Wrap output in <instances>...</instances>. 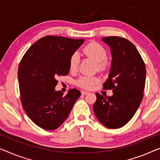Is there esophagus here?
I'll return each instance as SVG.
<instances>
[{"label": "esophagus", "mask_w": 160, "mask_h": 160, "mask_svg": "<svg viewBox=\"0 0 160 160\" xmlns=\"http://www.w3.org/2000/svg\"><path fill=\"white\" fill-rule=\"evenodd\" d=\"M88 93H89L87 91H81V94H82V95H86V94H88Z\"/></svg>", "instance_id": "34e87169"}]
</instances>
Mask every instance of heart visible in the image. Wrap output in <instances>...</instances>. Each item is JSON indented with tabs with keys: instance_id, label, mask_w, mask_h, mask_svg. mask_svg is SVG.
Masks as SVG:
<instances>
[{
	"instance_id": "1",
	"label": "heart",
	"mask_w": 160,
	"mask_h": 160,
	"mask_svg": "<svg viewBox=\"0 0 160 160\" xmlns=\"http://www.w3.org/2000/svg\"><path fill=\"white\" fill-rule=\"evenodd\" d=\"M83 53L88 57L93 58L98 64L99 69H103L107 65V53L106 49L97 42H91L82 49ZM80 61V54L78 52L73 53L69 60V69L72 71L77 70ZM99 82V78L95 76H82L76 81V84L82 88L91 90L94 85Z\"/></svg>"
}]
</instances>
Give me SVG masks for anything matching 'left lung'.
I'll return each mask as SVG.
<instances>
[{"label":"left lung","mask_w":160,"mask_h":160,"mask_svg":"<svg viewBox=\"0 0 160 160\" xmlns=\"http://www.w3.org/2000/svg\"><path fill=\"white\" fill-rule=\"evenodd\" d=\"M102 40L109 46L112 64L103 89H112V96L96 93L94 114L105 127L117 129L129 122L143 99L146 66L140 53L125 38L112 36Z\"/></svg>","instance_id":"8db88e82"}]
</instances>
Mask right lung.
<instances>
[{"label": "right lung", "mask_w": 160, "mask_h": 160, "mask_svg": "<svg viewBox=\"0 0 160 160\" xmlns=\"http://www.w3.org/2000/svg\"><path fill=\"white\" fill-rule=\"evenodd\" d=\"M84 39L48 35L27 51L18 69L21 102L30 120L42 129L53 130L66 120L80 96L69 89L66 95L55 90L58 76L69 72V60Z\"/></svg>", "instance_id": "obj_1"}]
</instances>
